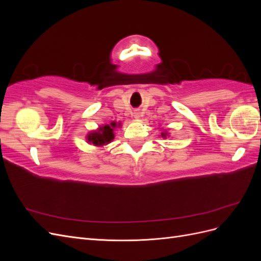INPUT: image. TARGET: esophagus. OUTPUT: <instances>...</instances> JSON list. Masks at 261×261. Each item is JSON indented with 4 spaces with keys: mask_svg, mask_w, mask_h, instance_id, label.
Instances as JSON below:
<instances>
[{
    "mask_svg": "<svg viewBox=\"0 0 261 261\" xmlns=\"http://www.w3.org/2000/svg\"><path fill=\"white\" fill-rule=\"evenodd\" d=\"M134 117H135V118H139V117H140V112H139V111H135V112H134Z\"/></svg>",
    "mask_w": 261,
    "mask_h": 261,
    "instance_id": "esophagus-1",
    "label": "esophagus"
}]
</instances>
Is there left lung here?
Here are the masks:
<instances>
[{"mask_svg":"<svg viewBox=\"0 0 261 261\" xmlns=\"http://www.w3.org/2000/svg\"><path fill=\"white\" fill-rule=\"evenodd\" d=\"M161 136H162L163 138H167V136H169V133L164 130V132H162V133H161Z\"/></svg>","mask_w":261,"mask_h":261,"instance_id":"1","label":"left lung"}]
</instances>
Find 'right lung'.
Masks as SVG:
<instances>
[{
    "instance_id": "1",
    "label": "right lung",
    "mask_w": 261,
    "mask_h": 261,
    "mask_svg": "<svg viewBox=\"0 0 261 261\" xmlns=\"http://www.w3.org/2000/svg\"><path fill=\"white\" fill-rule=\"evenodd\" d=\"M121 124V122H111L110 124L99 126L96 130H91L86 136L87 143L92 144L96 147H103L109 145L111 141H113L115 137L114 129L122 126Z\"/></svg>"
}]
</instances>
